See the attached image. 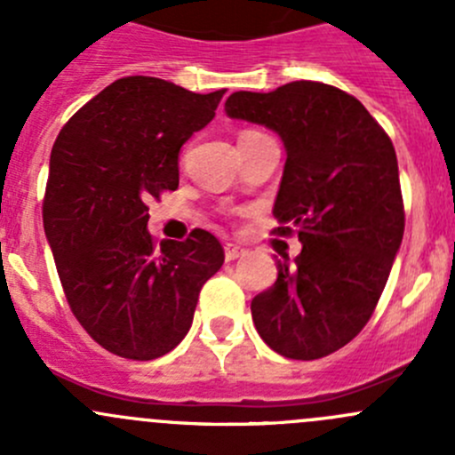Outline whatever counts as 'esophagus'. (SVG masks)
<instances>
[{"label": "esophagus", "instance_id": "1", "mask_svg": "<svg viewBox=\"0 0 455 455\" xmlns=\"http://www.w3.org/2000/svg\"><path fill=\"white\" fill-rule=\"evenodd\" d=\"M246 251L242 249V246H237V244H227L224 246V259L227 261H235V259H240L242 255H244Z\"/></svg>", "mask_w": 455, "mask_h": 455}]
</instances>
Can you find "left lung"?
Returning <instances> with one entry per match:
<instances>
[{
  "label": "left lung",
  "instance_id": "8db88e82",
  "mask_svg": "<svg viewBox=\"0 0 455 455\" xmlns=\"http://www.w3.org/2000/svg\"><path fill=\"white\" fill-rule=\"evenodd\" d=\"M231 118L257 123L286 147L273 215L301 253L277 259V282L251 301L266 346L313 361L350 343L380 299L405 231L396 151L347 92L292 81L273 92H233Z\"/></svg>",
  "mask_w": 455,
  "mask_h": 455
}]
</instances>
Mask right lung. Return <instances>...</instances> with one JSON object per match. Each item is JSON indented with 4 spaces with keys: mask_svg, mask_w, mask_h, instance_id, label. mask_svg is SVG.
Segmentation results:
<instances>
[{
    "mask_svg": "<svg viewBox=\"0 0 455 455\" xmlns=\"http://www.w3.org/2000/svg\"><path fill=\"white\" fill-rule=\"evenodd\" d=\"M224 90L196 94L125 76L87 100L50 154L44 231L63 292L99 346L151 361L189 332L206 279L224 264L209 231L156 249L149 200L178 189V154L209 125Z\"/></svg>",
    "mask_w": 455,
    "mask_h": 455,
    "instance_id": "add662e5",
    "label": "right lung"
}]
</instances>
